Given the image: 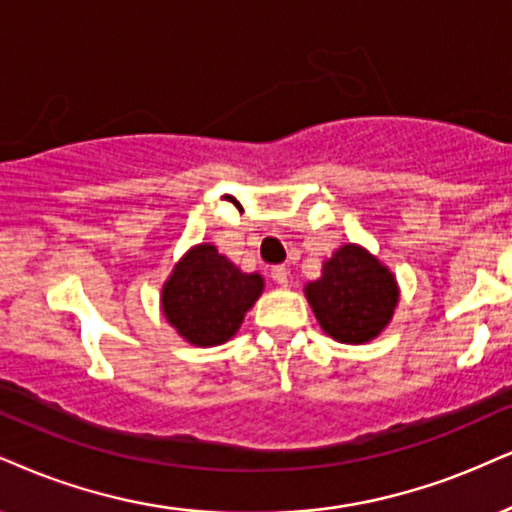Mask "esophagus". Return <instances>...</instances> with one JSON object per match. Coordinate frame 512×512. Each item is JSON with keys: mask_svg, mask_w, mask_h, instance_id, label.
Wrapping results in <instances>:
<instances>
[{"mask_svg": "<svg viewBox=\"0 0 512 512\" xmlns=\"http://www.w3.org/2000/svg\"><path fill=\"white\" fill-rule=\"evenodd\" d=\"M270 277H273L275 285L287 287V282H289V273H287V268H285V266H273V268H270Z\"/></svg>", "mask_w": 512, "mask_h": 512, "instance_id": "1", "label": "esophagus"}]
</instances>
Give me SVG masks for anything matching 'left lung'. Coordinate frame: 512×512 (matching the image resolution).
I'll return each instance as SVG.
<instances>
[{
  "instance_id": "obj_1",
  "label": "left lung",
  "mask_w": 512,
  "mask_h": 512,
  "mask_svg": "<svg viewBox=\"0 0 512 512\" xmlns=\"http://www.w3.org/2000/svg\"><path fill=\"white\" fill-rule=\"evenodd\" d=\"M315 318L332 339L365 344L394 315L399 289L394 275L356 244H344L323 266V277L306 287Z\"/></svg>"
}]
</instances>
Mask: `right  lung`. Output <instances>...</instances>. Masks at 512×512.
I'll return each instance as SVG.
<instances>
[{
	"label": "right lung",
	"mask_w": 512,
	"mask_h": 512,
	"mask_svg": "<svg viewBox=\"0 0 512 512\" xmlns=\"http://www.w3.org/2000/svg\"><path fill=\"white\" fill-rule=\"evenodd\" d=\"M261 292V275H246L216 246L199 244L175 266L161 304L168 323L189 344L216 346L239 330Z\"/></svg>",
	"instance_id": "1"
}]
</instances>
